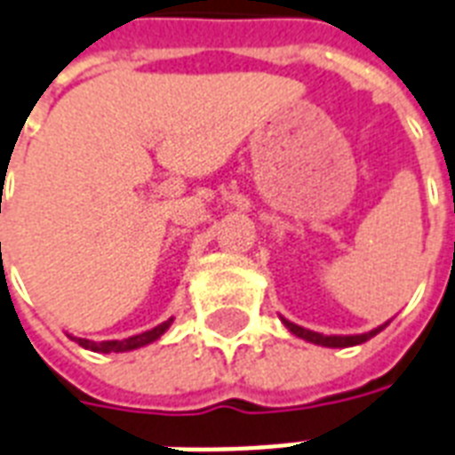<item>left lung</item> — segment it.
<instances>
[{"mask_svg": "<svg viewBox=\"0 0 455 455\" xmlns=\"http://www.w3.org/2000/svg\"><path fill=\"white\" fill-rule=\"evenodd\" d=\"M282 322H283V324H286V329H289L291 334H296L298 339H305V341L317 343V346H327V348H348V346H358V343H365V341H370L372 336L379 334L381 329L389 324V322H384L381 327L372 329V331H365V334L324 336V334H317V331H310V329L298 327V324H293V322H289V320H283V317H282Z\"/></svg>", "mask_w": 455, "mask_h": 455, "instance_id": "1", "label": "left lung"}]
</instances>
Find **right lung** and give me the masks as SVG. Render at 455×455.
Segmentation results:
<instances>
[{
    "instance_id": "1",
    "label": "right lung",
    "mask_w": 455,
    "mask_h": 455,
    "mask_svg": "<svg viewBox=\"0 0 455 455\" xmlns=\"http://www.w3.org/2000/svg\"><path fill=\"white\" fill-rule=\"evenodd\" d=\"M173 317H169L166 322L157 324L155 329L150 331H143V334H135V336H128V339H121V341H88V339H78V336H71L78 346L83 348H88V351H95V353H126V351H135V348H143L148 343L157 341L159 336L164 334L166 329L172 327Z\"/></svg>"
}]
</instances>
